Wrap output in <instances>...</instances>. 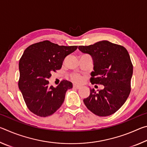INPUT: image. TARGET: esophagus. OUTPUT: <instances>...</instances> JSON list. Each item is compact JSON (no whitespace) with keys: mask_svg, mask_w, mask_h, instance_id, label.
Returning <instances> with one entry per match:
<instances>
[{"mask_svg":"<svg viewBox=\"0 0 147 147\" xmlns=\"http://www.w3.org/2000/svg\"><path fill=\"white\" fill-rule=\"evenodd\" d=\"M73 88L76 89H79L81 88V86H80L76 85V84H74V85H73Z\"/></svg>","mask_w":147,"mask_h":147,"instance_id":"34e87169","label":"esophagus"}]
</instances>
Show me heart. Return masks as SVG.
Listing matches in <instances>:
<instances>
[{
	"instance_id": "obj_1",
	"label": "heart",
	"mask_w": 147,
	"mask_h": 147,
	"mask_svg": "<svg viewBox=\"0 0 147 147\" xmlns=\"http://www.w3.org/2000/svg\"><path fill=\"white\" fill-rule=\"evenodd\" d=\"M71 79L74 82L76 83H81L84 80L83 76H82L81 75H80V74L76 73L71 74Z\"/></svg>"
}]
</instances>
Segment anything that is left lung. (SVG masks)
Listing matches in <instances>:
<instances>
[{
	"mask_svg": "<svg viewBox=\"0 0 147 147\" xmlns=\"http://www.w3.org/2000/svg\"><path fill=\"white\" fill-rule=\"evenodd\" d=\"M78 49L93 59L91 82L104 86L97 92L90 89L89 96L84 99V104L98 116L112 115L124 104L131 91L133 65L127 50L108 41L79 46Z\"/></svg>",
	"mask_w": 147,
	"mask_h": 147,
	"instance_id": "left-lung-1",
	"label": "left lung"
}]
</instances>
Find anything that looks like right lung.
<instances>
[{
    "mask_svg": "<svg viewBox=\"0 0 147 147\" xmlns=\"http://www.w3.org/2000/svg\"><path fill=\"white\" fill-rule=\"evenodd\" d=\"M77 46H59L43 41L29 46L20 59L19 88L30 111L39 117L53 115L60 108L66 91L73 84L62 80L58 86H49L51 73L60 69L66 56Z\"/></svg>",
    "mask_w": 147,
    "mask_h": 147,
    "instance_id": "1",
    "label": "right lung"
}]
</instances>
